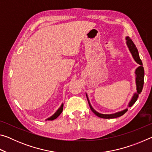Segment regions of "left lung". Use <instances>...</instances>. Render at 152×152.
I'll return each mask as SVG.
<instances>
[{
    "label": "left lung",
    "instance_id": "8db88e82",
    "mask_svg": "<svg viewBox=\"0 0 152 152\" xmlns=\"http://www.w3.org/2000/svg\"><path fill=\"white\" fill-rule=\"evenodd\" d=\"M126 39V43H127V45L129 48V50L132 53L133 56V58L134 59L136 63H137L140 66L137 67V68L135 69V84H136V92L133 94V96L131 99V101L128 103L127 107H131L133 106V104L135 103L137 101L139 94H140L141 91H142L143 86V82H144V69L143 67V64L142 61L140 60V56H139V52L137 48L135 45L134 43H133V41L130 39L129 37L127 36L125 37ZM86 96L87 98V100H88V104L92 112H93L96 116L102 118V119H113V118H117L122 116L123 115H124L125 113L127 111V108H126L124 110H120V111H118L115 113H111V114H102V113H100L96 110L94 109V108L92 107V105L90 102V100L88 99V96L87 94L86 93Z\"/></svg>",
    "mask_w": 152,
    "mask_h": 152
}]
</instances>
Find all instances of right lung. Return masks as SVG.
Segmentation results:
<instances>
[{
	"label": "right lung",
	"mask_w": 152,
	"mask_h": 152,
	"mask_svg": "<svg viewBox=\"0 0 152 152\" xmlns=\"http://www.w3.org/2000/svg\"><path fill=\"white\" fill-rule=\"evenodd\" d=\"M63 107H64V104L62 103L61 104V106L60 107V108L56 110V111L55 112L54 114H53V115H51V117H50L49 118H48L47 119H45V121H52V120H54L56 119V118H57L59 115H60L61 113H62L63 111Z\"/></svg>",
	"instance_id": "right-lung-1"
}]
</instances>
